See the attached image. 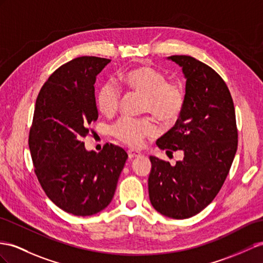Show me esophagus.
Instances as JSON below:
<instances>
[{
	"mask_svg": "<svg viewBox=\"0 0 263 263\" xmlns=\"http://www.w3.org/2000/svg\"><path fill=\"white\" fill-rule=\"evenodd\" d=\"M127 154H129V159H134V158H137V157H139L140 156V152H138V151H133V150H129L127 151Z\"/></svg>",
	"mask_w": 263,
	"mask_h": 263,
	"instance_id": "34e87169",
	"label": "esophagus"
}]
</instances>
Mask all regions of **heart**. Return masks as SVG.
Returning a JSON list of instances; mask_svg holds the SVG:
<instances>
[{"instance_id": "b5f03b06", "label": "heart", "mask_w": 263, "mask_h": 263, "mask_svg": "<svg viewBox=\"0 0 263 263\" xmlns=\"http://www.w3.org/2000/svg\"><path fill=\"white\" fill-rule=\"evenodd\" d=\"M121 84L126 91L143 96L142 111L150 112L165 123L177 121L183 110L185 94L178 83L166 82L164 74L149 65H141L123 73ZM121 99L119 87L112 82H104L97 92V105L105 116L117 112ZM111 133L121 142L139 147L145 137L158 133V125L150 118H121L111 127Z\"/></svg>"}]
</instances>
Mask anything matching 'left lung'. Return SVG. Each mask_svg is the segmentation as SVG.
<instances>
[{
    "mask_svg": "<svg viewBox=\"0 0 263 263\" xmlns=\"http://www.w3.org/2000/svg\"><path fill=\"white\" fill-rule=\"evenodd\" d=\"M167 60L182 67L183 110L173 127L157 141L161 150H181L176 165L150 157L151 204L173 219L201 212L223 185L238 147L234 105L226 82L210 66L187 55Z\"/></svg>",
    "mask_w": 263,
    "mask_h": 263,
    "instance_id": "left-lung-1",
    "label": "left lung"
}]
</instances>
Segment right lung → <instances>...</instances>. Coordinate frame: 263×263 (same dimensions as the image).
<instances>
[{
	"label": "right lung",
	"instance_id": "add662e5",
	"mask_svg": "<svg viewBox=\"0 0 263 263\" xmlns=\"http://www.w3.org/2000/svg\"><path fill=\"white\" fill-rule=\"evenodd\" d=\"M109 59L81 57L60 66L40 91L29 146L34 171L48 198L67 213L97 214L113 199L126 152L105 144L87 151L82 139L98 119L97 76Z\"/></svg>",
	"mask_w": 263,
	"mask_h": 263
}]
</instances>
